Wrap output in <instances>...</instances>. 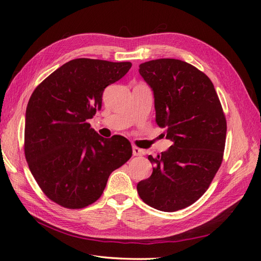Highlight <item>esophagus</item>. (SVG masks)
I'll list each match as a JSON object with an SVG mask.
<instances>
[{
	"instance_id": "esophagus-1",
	"label": "esophagus",
	"mask_w": 261,
	"mask_h": 261,
	"mask_svg": "<svg viewBox=\"0 0 261 261\" xmlns=\"http://www.w3.org/2000/svg\"><path fill=\"white\" fill-rule=\"evenodd\" d=\"M144 154V150H141L140 148L136 147V146H133V155H143Z\"/></svg>"
}]
</instances>
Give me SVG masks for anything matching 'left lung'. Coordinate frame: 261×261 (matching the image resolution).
<instances>
[{
  "label": "left lung",
  "instance_id": "1",
  "mask_svg": "<svg viewBox=\"0 0 261 261\" xmlns=\"http://www.w3.org/2000/svg\"><path fill=\"white\" fill-rule=\"evenodd\" d=\"M139 74L153 91L156 124L173 145L156 158L148 155L154 168L137 192L150 207L177 211L206 193L221 167L225 115L209 77L184 61L145 62Z\"/></svg>",
  "mask_w": 261,
  "mask_h": 261
}]
</instances>
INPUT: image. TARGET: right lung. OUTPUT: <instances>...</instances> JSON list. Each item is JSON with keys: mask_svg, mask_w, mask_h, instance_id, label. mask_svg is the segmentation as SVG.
I'll use <instances>...</instances> for the list:
<instances>
[{"mask_svg": "<svg viewBox=\"0 0 261 261\" xmlns=\"http://www.w3.org/2000/svg\"><path fill=\"white\" fill-rule=\"evenodd\" d=\"M130 62L75 59L34 90L26 110L25 156L39 187L67 209H82L103 193L111 173L133 154L125 137L103 138L88 123L102 94Z\"/></svg>", "mask_w": 261, "mask_h": 261, "instance_id": "add662e5", "label": "right lung"}]
</instances>
